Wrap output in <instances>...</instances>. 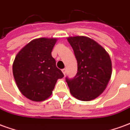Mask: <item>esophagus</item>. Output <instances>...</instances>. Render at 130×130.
<instances>
[{"mask_svg": "<svg viewBox=\"0 0 130 130\" xmlns=\"http://www.w3.org/2000/svg\"><path fill=\"white\" fill-rule=\"evenodd\" d=\"M62 73L64 74V75H65V74H66V69H62Z\"/></svg>", "mask_w": 130, "mask_h": 130, "instance_id": "esophagus-1", "label": "esophagus"}]
</instances>
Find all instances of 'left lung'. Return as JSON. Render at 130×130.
<instances>
[{
  "label": "left lung",
  "instance_id": "obj_1",
  "mask_svg": "<svg viewBox=\"0 0 130 130\" xmlns=\"http://www.w3.org/2000/svg\"><path fill=\"white\" fill-rule=\"evenodd\" d=\"M77 60L78 72L72 79L66 78L72 95L82 101H90L106 89L112 74L109 54L95 40L85 36L69 37Z\"/></svg>",
  "mask_w": 130,
  "mask_h": 130
}]
</instances>
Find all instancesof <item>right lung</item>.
Segmentation results:
<instances>
[{"label":"right lung","mask_w":130,"mask_h":130,"mask_svg":"<svg viewBox=\"0 0 130 130\" xmlns=\"http://www.w3.org/2000/svg\"><path fill=\"white\" fill-rule=\"evenodd\" d=\"M56 42V38L35 39L16 56L12 65L14 80L20 92L30 100L42 102L49 98L57 80L64 76L51 56Z\"/></svg>","instance_id":"add662e5"}]
</instances>
